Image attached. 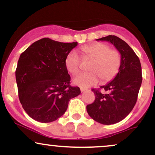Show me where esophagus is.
I'll use <instances>...</instances> for the list:
<instances>
[{"mask_svg": "<svg viewBox=\"0 0 155 155\" xmlns=\"http://www.w3.org/2000/svg\"><path fill=\"white\" fill-rule=\"evenodd\" d=\"M80 90H81V92H83L86 91V90H87V89H85V88H83V87H81V88H80Z\"/></svg>", "mask_w": 155, "mask_h": 155, "instance_id": "1", "label": "esophagus"}]
</instances>
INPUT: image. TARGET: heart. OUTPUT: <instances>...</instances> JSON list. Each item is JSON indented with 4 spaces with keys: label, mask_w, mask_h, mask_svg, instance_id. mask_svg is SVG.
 Wrapping results in <instances>:
<instances>
[{
    "label": "heart",
    "mask_w": 155,
    "mask_h": 155,
    "mask_svg": "<svg viewBox=\"0 0 155 155\" xmlns=\"http://www.w3.org/2000/svg\"><path fill=\"white\" fill-rule=\"evenodd\" d=\"M84 57L92 60L89 73H82L74 79V83L87 88L97 84L99 77L104 81H110L117 75L121 65V57L116 49H111L104 43L85 46L81 49ZM81 59L75 51H71L65 58V67L68 72L76 74L79 71Z\"/></svg>",
    "instance_id": "1"
}]
</instances>
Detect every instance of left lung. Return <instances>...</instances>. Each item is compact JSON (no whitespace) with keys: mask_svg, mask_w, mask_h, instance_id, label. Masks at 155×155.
<instances>
[{"mask_svg":"<svg viewBox=\"0 0 155 155\" xmlns=\"http://www.w3.org/2000/svg\"><path fill=\"white\" fill-rule=\"evenodd\" d=\"M96 40L113 44L121 54V65L114 79L101 87L106 93L92 89L95 99L87 106V111L99 123L115 124L125 118L136 105L142 82L141 65L132 48L119 37L109 35Z\"/></svg>","mask_w":155,"mask_h":155,"instance_id":"obj_1","label":"left lung"}]
</instances>
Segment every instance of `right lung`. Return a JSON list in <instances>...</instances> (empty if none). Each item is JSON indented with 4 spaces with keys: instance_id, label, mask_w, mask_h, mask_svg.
Masks as SVG:
<instances>
[{
    "instance_id": "1",
    "label": "right lung",
    "mask_w": 155,
    "mask_h": 155,
    "mask_svg": "<svg viewBox=\"0 0 155 155\" xmlns=\"http://www.w3.org/2000/svg\"><path fill=\"white\" fill-rule=\"evenodd\" d=\"M77 44L44 38L21 54L15 72L19 98L33 120L44 123L58 120L69 101L81 93L79 87L70 85L65 67L67 55Z\"/></svg>"
}]
</instances>
